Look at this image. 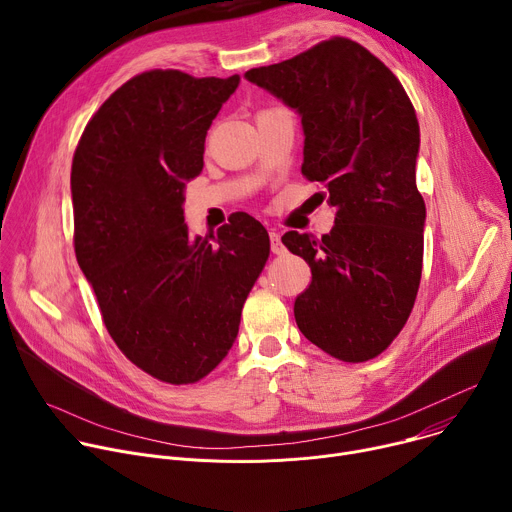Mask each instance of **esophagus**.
<instances>
[{"label": "esophagus", "mask_w": 512, "mask_h": 512, "mask_svg": "<svg viewBox=\"0 0 512 512\" xmlns=\"http://www.w3.org/2000/svg\"><path fill=\"white\" fill-rule=\"evenodd\" d=\"M269 241H271V253H275V255H283L285 253V247L281 245V235L277 231L269 233Z\"/></svg>", "instance_id": "1"}]
</instances>
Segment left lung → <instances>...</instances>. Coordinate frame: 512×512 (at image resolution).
Instances as JSON below:
<instances>
[{"mask_svg":"<svg viewBox=\"0 0 512 512\" xmlns=\"http://www.w3.org/2000/svg\"><path fill=\"white\" fill-rule=\"evenodd\" d=\"M245 77L302 115V174L336 208L322 239L281 237L312 269L294 304L298 328L338 360H371L403 330L421 281L415 109L393 72L342 36Z\"/></svg>","mask_w":512,"mask_h":512,"instance_id":"obj_1","label":"left lung"}]
</instances>
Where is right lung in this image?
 <instances>
[{
  "label": "right lung",
  "mask_w": 512,
  "mask_h": 512,
  "mask_svg": "<svg viewBox=\"0 0 512 512\" xmlns=\"http://www.w3.org/2000/svg\"><path fill=\"white\" fill-rule=\"evenodd\" d=\"M239 81L145 70L99 107L72 156V241L103 324L137 369L170 385L198 383L227 356L269 257L247 212L208 237L184 223V182Z\"/></svg>",
  "instance_id": "obj_1"
}]
</instances>
